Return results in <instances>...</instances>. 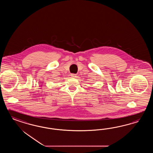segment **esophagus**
I'll use <instances>...</instances> for the list:
<instances>
[{
	"label": "esophagus",
	"mask_w": 153,
	"mask_h": 153,
	"mask_svg": "<svg viewBox=\"0 0 153 153\" xmlns=\"http://www.w3.org/2000/svg\"><path fill=\"white\" fill-rule=\"evenodd\" d=\"M71 77H74V78H76L77 76H76V75L75 74H71Z\"/></svg>",
	"instance_id": "34e87169"
}]
</instances>
